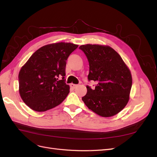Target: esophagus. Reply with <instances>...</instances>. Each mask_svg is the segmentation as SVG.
<instances>
[{
    "label": "esophagus",
    "instance_id": "obj_1",
    "mask_svg": "<svg viewBox=\"0 0 157 157\" xmlns=\"http://www.w3.org/2000/svg\"><path fill=\"white\" fill-rule=\"evenodd\" d=\"M70 86H71V88L75 89L76 87L77 86V84H70Z\"/></svg>",
    "mask_w": 157,
    "mask_h": 157
}]
</instances>
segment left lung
Masks as SVG:
<instances>
[{
    "label": "left lung",
    "instance_id": "1",
    "mask_svg": "<svg viewBox=\"0 0 157 157\" xmlns=\"http://www.w3.org/2000/svg\"><path fill=\"white\" fill-rule=\"evenodd\" d=\"M89 62V80L97 82L94 90L87 86L82 98L88 108L103 117H111L124 109L130 99L132 84L130 70L111 47L85 44L79 47Z\"/></svg>",
    "mask_w": 157,
    "mask_h": 157
}]
</instances>
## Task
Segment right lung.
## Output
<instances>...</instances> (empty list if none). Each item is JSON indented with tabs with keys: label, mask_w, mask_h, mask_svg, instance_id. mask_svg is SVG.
Segmentation results:
<instances>
[{
	"label": "right lung",
	"mask_w": 157,
	"mask_h": 157,
	"mask_svg": "<svg viewBox=\"0 0 157 157\" xmlns=\"http://www.w3.org/2000/svg\"><path fill=\"white\" fill-rule=\"evenodd\" d=\"M78 45L47 44L38 49L19 73V93L32 110L44 112L59 105L69 93L65 82L66 60Z\"/></svg>",
	"instance_id": "right-lung-1"
}]
</instances>
